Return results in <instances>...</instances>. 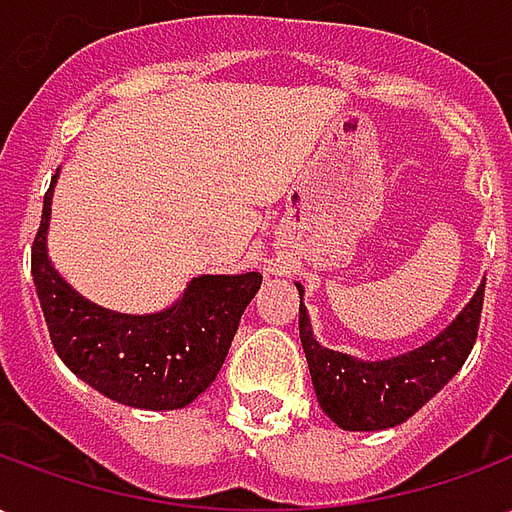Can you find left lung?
I'll return each instance as SVG.
<instances>
[{
  "instance_id": "obj_1",
  "label": "left lung",
  "mask_w": 512,
  "mask_h": 512,
  "mask_svg": "<svg viewBox=\"0 0 512 512\" xmlns=\"http://www.w3.org/2000/svg\"><path fill=\"white\" fill-rule=\"evenodd\" d=\"M483 296L485 282L436 340L384 362H356L351 356L315 343L310 318L301 304V345L307 354L318 403L329 419L343 430H384L406 422L466 362L480 329Z\"/></svg>"
}]
</instances>
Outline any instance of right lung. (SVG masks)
Wrapping results in <instances>:
<instances>
[{"label": "right lung", "instance_id": "obj_1", "mask_svg": "<svg viewBox=\"0 0 512 512\" xmlns=\"http://www.w3.org/2000/svg\"><path fill=\"white\" fill-rule=\"evenodd\" d=\"M54 178L32 241V279L54 351L76 376L117 403L150 411L189 406L222 370L241 312L263 277L249 271L191 279L186 296L156 315L95 307L62 282L46 257Z\"/></svg>", "mask_w": 512, "mask_h": 512}]
</instances>
